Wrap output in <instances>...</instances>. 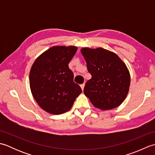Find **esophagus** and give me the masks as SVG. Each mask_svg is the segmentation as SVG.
Segmentation results:
<instances>
[{"mask_svg": "<svg viewBox=\"0 0 155 155\" xmlns=\"http://www.w3.org/2000/svg\"><path fill=\"white\" fill-rule=\"evenodd\" d=\"M84 83L81 84V89L83 90V89H84Z\"/></svg>", "mask_w": 155, "mask_h": 155, "instance_id": "1", "label": "esophagus"}]
</instances>
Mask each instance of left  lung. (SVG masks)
<instances>
[{"instance_id": "obj_1", "label": "left lung", "mask_w": 155, "mask_h": 155, "mask_svg": "<svg viewBox=\"0 0 155 155\" xmlns=\"http://www.w3.org/2000/svg\"><path fill=\"white\" fill-rule=\"evenodd\" d=\"M92 78L84 88L85 96L94 107L113 109L123 103L130 84L129 71L114 52L98 47L81 49Z\"/></svg>"}]
</instances>
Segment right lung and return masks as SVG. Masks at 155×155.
<instances>
[{"label": "right lung", "mask_w": 155, "mask_h": 155, "mask_svg": "<svg viewBox=\"0 0 155 155\" xmlns=\"http://www.w3.org/2000/svg\"><path fill=\"white\" fill-rule=\"evenodd\" d=\"M77 51L74 46H54L39 55L32 65L31 93L38 106L51 114L68 111L82 93L68 65Z\"/></svg>", "instance_id": "1"}]
</instances>
